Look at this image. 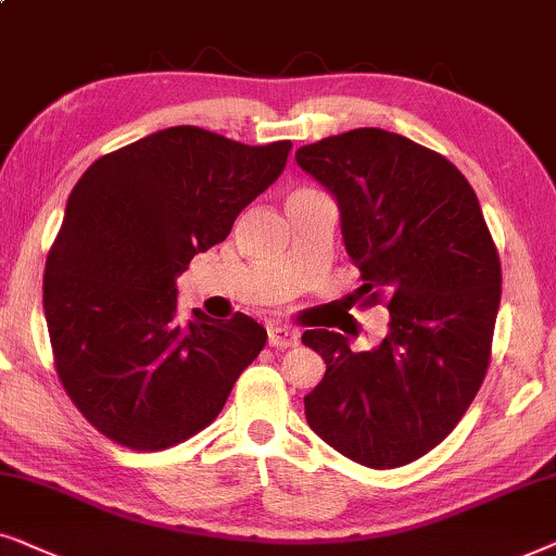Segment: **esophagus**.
Returning a JSON list of instances; mask_svg holds the SVG:
<instances>
[{"mask_svg":"<svg viewBox=\"0 0 556 556\" xmlns=\"http://www.w3.org/2000/svg\"><path fill=\"white\" fill-rule=\"evenodd\" d=\"M266 336H269V345L271 348H292V345H298V330L290 328V325L271 323L269 328H266Z\"/></svg>","mask_w":556,"mask_h":556,"instance_id":"1","label":"esophagus"}]
</instances>
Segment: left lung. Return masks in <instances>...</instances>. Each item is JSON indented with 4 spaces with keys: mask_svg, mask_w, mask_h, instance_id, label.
I'll return each mask as SVG.
<instances>
[{
    "mask_svg": "<svg viewBox=\"0 0 556 556\" xmlns=\"http://www.w3.org/2000/svg\"><path fill=\"white\" fill-rule=\"evenodd\" d=\"M298 165L336 198L361 271L355 302L389 309V332L355 353L305 330L325 376L305 396L317 438L366 468H399L453 432L485 379L501 262L476 190L442 154L364 127L300 147Z\"/></svg>",
    "mask_w": 556,
    "mask_h": 556,
    "instance_id": "8db88e82",
    "label": "left lung"
}]
</instances>
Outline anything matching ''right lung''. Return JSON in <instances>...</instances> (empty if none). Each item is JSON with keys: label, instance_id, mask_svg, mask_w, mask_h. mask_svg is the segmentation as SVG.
<instances>
[{"label": "right lung", "instance_id": "right-lung-1", "mask_svg": "<svg viewBox=\"0 0 556 556\" xmlns=\"http://www.w3.org/2000/svg\"><path fill=\"white\" fill-rule=\"evenodd\" d=\"M292 142L169 127L103 154L73 188L42 307L65 394L103 438L165 450L208 427L266 343L249 315L177 317V277L282 175Z\"/></svg>", "mask_w": 556, "mask_h": 556}]
</instances>
